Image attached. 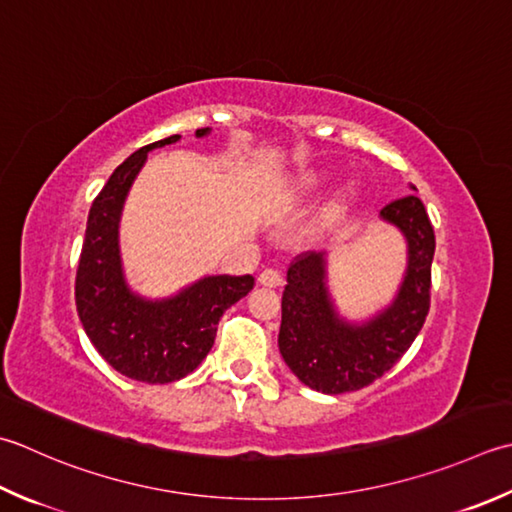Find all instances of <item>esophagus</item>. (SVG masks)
Here are the masks:
<instances>
[{
	"label": "esophagus",
	"mask_w": 512,
	"mask_h": 512,
	"mask_svg": "<svg viewBox=\"0 0 512 512\" xmlns=\"http://www.w3.org/2000/svg\"><path fill=\"white\" fill-rule=\"evenodd\" d=\"M257 282L266 286V288H277V286H282V273H279V270H275V268H266V270H262V273H259Z\"/></svg>",
	"instance_id": "34e87169"
}]
</instances>
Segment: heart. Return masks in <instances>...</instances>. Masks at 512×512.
Masks as SVG:
<instances>
[{
  "mask_svg": "<svg viewBox=\"0 0 512 512\" xmlns=\"http://www.w3.org/2000/svg\"><path fill=\"white\" fill-rule=\"evenodd\" d=\"M326 179H328L326 170H302V173L286 177L284 182H279L270 197H273V202L277 204H295L306 195L315 193L317 188H322ZM355 193L357 190L353 184L339 186L335 193L328 197V202L317 210V215L310 219L308 226L304 228V235L308 239H315V237H322L328 228H333L339 219L346 215L350 204H353Z\"/></svg>",
  "mask_w": 512,
  "mask_h": 512,
  "instance_id": "obj_1",
  "label": "heart"
}]
</instances>
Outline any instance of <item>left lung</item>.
<instances>
[{
	"label": "left lung",
	"instance_id": "1",
	"mask_svg": "<svg viewBox=\"0 0 512 512\" xmlns=\"http://www.w3.org/2000/svg\"><path fill=\"white\" fill-rule=\"evenodd\" d=\"M379 217L404 235L406 268L395 297L375 315L359 322L339 315L328 288L326 253H306L286 273L279 353L299 382L319 393L339 395L373 384L426 322L435 233L422 199H397Z\"/></svg>",
	"mask_w": 512,
	"mask_h": 512
}]
</instances>
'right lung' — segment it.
<instances>
[{
  "mask_svg": "<svg viewBox=\"0 0 512 512\" xmlns=\"http://www.w3.org/2000/svg\"><path fill=\"white\" fill-rule=\"evenodd\" d=\"M199 128L195 137H206ZM179 142V135L135 150L108 177L88 213L86 237L75 279V304L90 344L117 373L144 384H168L186 377L213 348L219 317L255 286L250 275H206L175 295L150 299L130 288L119 222L128 190L148 153Z\"/></svg>",
  "mask_w": 512,
  "mask_h": 512,
  "instance_id": "obj_1",
  "label": "right lung"
}]
</instances>
